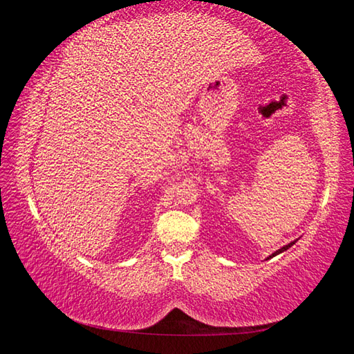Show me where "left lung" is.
Masks as SVG:
<instances>
[{"mask_svg": "<svg viewBox=\"0 0 354 354\" xmlns=\"http://www.w3.org/2000/svg\"><path fill=\"white\" fill-rule=\"evenodd\" d=\"M294 243H295V241H294V242H291V243H288V245H285V246H283V248H281V250H277V251H276V252H274V254H272V255H270V257H269V259H272V257H274V255H277V254H281V252H283V251H286V250H288V248H291V246H292V245H294Z\"/></svg>", "mask_w": 354, "mask_h": 354, "instance_id": "obj_1", "label": "left lung"}]
</instances>
